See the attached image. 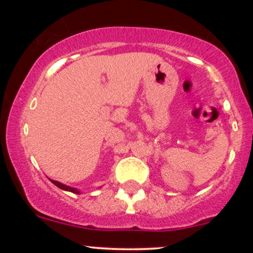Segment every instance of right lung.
<instances>
[{
  "instance_id": "1",
  "label": "right lung",
  "mask_w": 253,
  "mask_h": 253,
  "mask_svg": "<svg viewBox=\"0 0 253 253\" xmlns=\"http://www.w3.org/2000/svg\"><path fill=\"white\" fill-rule=\"evenodd\" d=\"M51 182L53 183L54 185H57L58 188H60V189H63V190H68V191H71V193H75V194H80V191H78L77 189H75V188H70V187H68V185L62 184V183H59V182H57V181H52V179H51Z\"/></svg>"
}]
</instances>
